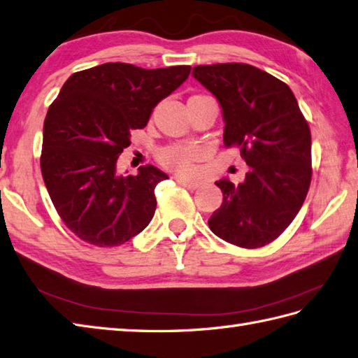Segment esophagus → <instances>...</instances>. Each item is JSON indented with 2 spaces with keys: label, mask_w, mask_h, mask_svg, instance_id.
I'll return each instance as SVG.
<instances>
[{
  "label": "esophagus",
  "mask_w": 358,
  "mask_h": 358,
  "mask_svg": "<svg viewBox=\"0 0 358 358\" xmlns=\"http://www.w3.org/2000/svg\"><path fill=\"white\" fill-rule=\"evenodd\" d=\"M176 180H178V184L187 187L188 189H196V188H199V187H200V182L193 180V179H188V178L178 176V178H176Z\"/></svg>",
  "instance_id": "obj_1"
}]
</instances>
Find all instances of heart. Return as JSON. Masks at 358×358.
<instances>
[{"label":"heart","instance_id":"1","mask_svg":"<svg viewBox=\"0 0 358 358\" xmlns=\"http://www.w3.org/2000/svg\"><path fill=\"white\" fill-rule=\"evenodd\" d=\"M199 155L200 150L197 147L174 144L164 147V149L158 152V161L165 169L171 171L188 173L191 170V164H193L194 159H197Z\"/></svg>","mask_w":358,"mask_h":358}]
</instances>
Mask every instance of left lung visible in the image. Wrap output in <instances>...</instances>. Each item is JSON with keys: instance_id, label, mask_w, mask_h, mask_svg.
Segmentation results:
<instances>
[{"instance_id": "1", "label": "left lung", "mask_w": 358, "mask_h": 358, "mask_svg": "<svg viewBox=\"0 0 358 358\" xmlns=\"http://www.w3.org/2000/svg\"><path fill=\"white\" fill-rule=\"evenodd\" d=\"M193 76L220 101L224 147L250 170L243 184L222 179L223 203L208 220L217 237L263 248L289 228L311 184V132L292 90L248 64L197 65Z\"/></svg>"}]
</instances>
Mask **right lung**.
Segmentation results:
<instances>
[{"mask_svg": "<svg viewBox=\"0 0 358 358\" xmlns=\"http://www.w3.org/2000/svg\"><path fill=\"white\" fill-rule=\"evenodd\" d=\"M189 65L144 69L103 64L68 78L43 121L41 171L56 211L78 238L99 248L129 241L150 223L155 188L169 176L153 165L118 176L130 132L184 83Z\"/></svg>", "mask_w": 358, "mask_h": 358, "instance_id": "add662e5", "label": "right lung"}]
</instances>
